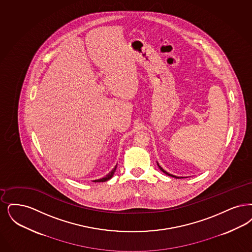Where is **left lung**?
<instances>
[{"mask_svg": "<svg viewBox=\"0 0 252 252\" xmlns=\"http://www.w3.org/2000/svg\"><path fill=\"white\" fill-rule=\"evenodd\" d=\"M158 167H159V169H160V170H161V171H163V172H164V173H166V174H167V175H169V176H172V177H175V178H179V177H177V176H174V175H171V174H170V173H168V172H167V171H164V170H163V169H162L161 167H160V166H159V165H158Z\"/></svg>", "mask_w": 252, "mask_h": 252, "instance_id": "8db88e82", "label": "left lung"}]
</instances>
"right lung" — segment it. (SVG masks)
Returning <instances> with one entry per match:
<instances>
[{
	"mask_svg": "<svg viewBox=\"0 0 252 252\" xmlns=\"http://www.w3.org/2000/svg\"><path fill=\"white\" fill-rule=\"evenodd\" d=\"M116 167L117 166H115L114 167V169H112L111 170V171H110L105 177H103V178H100V179H97V180H94V182H106L108 181L109 179H111V177H112V175H113V173H114V171H115V170H116Z\"/></svg>",
	"mask_w": 252,
	"mask_h": 252,
	"instance_id": "right-lung-1",
	"label": "right lung"
}]
</instances>
